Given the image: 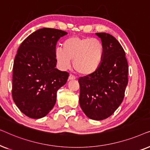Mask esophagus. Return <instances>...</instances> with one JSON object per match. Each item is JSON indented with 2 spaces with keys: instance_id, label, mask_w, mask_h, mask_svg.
<instances>
[{
  "instance_id": "34e87169",
  "label": "esophagus",
  "mask_w": 150,
  "mask_h": 150,
  "mask_svg": "<svg viewBox=\"0 0 150 150\" xmlns=\"http://www.w3.org/2000/svg\"><path fill=\"white\" fill-rule=\"evenodd\" d=\"M75 79H76V77L74 76L72 74H69V78H68L69 81H72V80H75Z\"/></svg>"
}]
</instances>
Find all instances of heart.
Masks as SVG:
<instances>
[{"mask_svg": "<svg viewBox=\"0 0 150 150\" xmlns=\"http://www.w3.org/2000/svg\"><path fill=\"white\" fill-rule=\"evenodd\" d=\"M104 54V45L99 39L71 37L63 42L61 50H57L54 57L63 70L68 69L73 60L75 70L88 76L99 69Z\"/></svg>", "mask_w": 150, "mask_h": 150, "instance_id": "obj_1", "label": "heart"}]
</instances>
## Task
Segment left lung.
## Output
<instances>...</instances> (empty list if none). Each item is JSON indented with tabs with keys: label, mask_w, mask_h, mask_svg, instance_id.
<instances>
[{
	"label": "left lung",
	"mask_w": 150,
	"mask_h": 150,
	"mask_svg": "<svg viewBox=\"0 0 150 150\" xmlns=\"http://www.w3.org/2000/svg\"><path fill=\"white\" fill-rule=\"evenodd\" d=\"M104 47L103 61L91 75L79 79L80 106L93 120L110 117L124 100L128 85V66L122 46L111 35L97 33Z\"/></svg>",
	"instance_id": "obj_1"
}]
</instances>
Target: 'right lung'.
I'll return each instance as SVG.
<instances>
[{"instance_id":"add662e5","label":"right lung","mask_w":150,"mask_h":150,"mask_svg":"<svg viewBox=\"0 0 150 150\" xmlns=\"http://www.w3.org/2000/svg\"><path fill=\"white\" fill-rule=\"evenodd\" d=\"M67 33L55 28L39 29L23 41L13 67L12 97L28 117L47 115L56 103L57 92L66 83L69 74L56 68V45Z\"/></svg>"}]
</instances>
